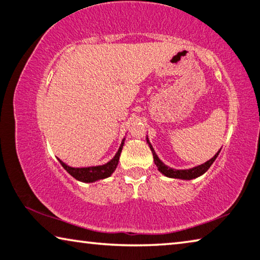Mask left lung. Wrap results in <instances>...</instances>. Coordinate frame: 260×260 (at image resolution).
<instances>
[{"instance_id":"8db88e82","label":"left lung","mask_w":260,"mask_h":260,"mask_svg":"<svg viewBox=\"0 0 260 260\" xmlns=\"http://www.w3.org/2000/svg\"><path fill=\"white\" fill-rule=\"evenodd\" d=\"M150 149L152 151L153 153V159H154V164L157 165L158 170L161 172L162 174H165L166 177L169 178H175V179H185V180H190V179H194V178H198L200 175H202L203 173H206L207 171L209 170V167L213 165V162L215 161V159L217 158V155L219 153V150L218 152L214 155L213 158L209 159L208 161L202 164V165H199L197 167H193V169H189V170H173V169H170V167H167L165 164H164L160 159L157 157V154L154 153V151L152 149V146L150 145Z\"/></svg>"}]
</instances>
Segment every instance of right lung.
Masks as SVG:
<instances>
[{
    "label": "right lung",
    "mask_w": 260,
    "mask_h": 260,
    "mask_svg": "<svg viewBox=\"0 0 260 260\" xmlns=\"http://www.w3.org/2000/svg\"><path fill=\"white\" fill-rule=\"evenodd\" d=\"M123 144H124V141L122 142L121 146H119V150L117 151V153L115 154V157L111 159L109 162H107L105 165H101V166L81 167V169H78V167H71L69 165H66V164L62 162L60 159H59V161H60L63 169L69 172L72 177L77 179V180L82 181V182H93V181L100 180V179L110 177L111 173L116 170L117 164L119 160V155H121V152H122Z\"/></svg>",
    "instance_id": "right-lung-1"
}]
</instances>
